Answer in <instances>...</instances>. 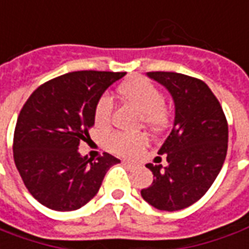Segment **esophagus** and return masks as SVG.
Instances as JSON below:
<instances>
[{
  "label": "esophagus",
  "mask_w": 249,
  "mask_h": 249,
  "mask_svg": "<svg viewBox=\"0 0 249 249\" xmlns=\"http://www.w3.org/2000/svg\"><path fill=\"white\" fill-rule=\"evenodd\" d=\"M123 163H124L126 167H129V169H136V167H138L135 163H131V162H128V160H123Z\"/></svg>",
  "instance_id": "esophagus-1"
}]
</instances>
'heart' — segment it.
Instances as JSON below:
<instances>
[{"instance_id": "heart-1", "label": "heart", "mask_w": 249, "mask_h": 249, "mask_svg": "<svg viewBox=\"0 0 249 249\" xmlns=\"http://www.w3.org/2000/svg\"><path fill=\"white\" fill-rule=\"evenodd\" d=\"M121 98L135 106L143 114V123L151 129H162L169 121V111L163 105V94L160 89L143 77H132L118 87ZM113 102L109 96L103 95L98 99L94 109L96 126L103 128L110 123ZM148 139L139 135L111 133L106 139V146L113 153L123 157H136L147 146Z\"/></svg>"}]
</instances>
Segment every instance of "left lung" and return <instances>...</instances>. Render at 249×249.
Returning <instances> with one entry per match:
<instances>
[{
  "instance_id": "left-lung-1",
  "label": "left lung",
  "mask_w": 249,
  "mask_h": 249,
  "mask_svg": "<svg viewBox=\"0 0 249 249\" xmlns=\"http://www.w3.org/2000/svg\"><path fill=\"white\" fill-rule=\"evenodd\" d=\"M162 84L174 102L172 132L160 148L167 166L147 163L154 181L142 189L153 207L177 211L202 197L215 181L228 151V123L209 86L199 79L176 72H148Z\"/></svg>"
}]
</instances>
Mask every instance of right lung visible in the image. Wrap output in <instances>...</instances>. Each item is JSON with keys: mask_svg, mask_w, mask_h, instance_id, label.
<instances>
[{"mask_svg": "<svg viewBox=\"0 0 249 249\" xmlns=\"http://www.w3.org/2000/svg\"><path fill=\"white\" fill-rule=\"evenodd\" d=\"M126 72L77 71L42 84L20 111L13 158L27 189L40 204L73 211L98 194L105 174L120 160H94L79 153L89 139L98 99Z\"/></svg>", "mask_w": 249, "mask_h": 249, "instance_id": "1", "label": "right lung"}]
</instances>
